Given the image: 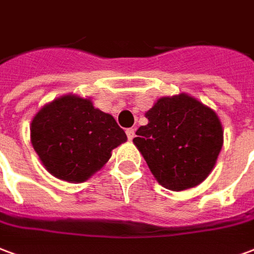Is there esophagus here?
I'll return each instance as SVG.
<instances>
[{
  "mask_svg": "<svg viewBox=\"0 0 254 254\" xmlns=\"http://www.w3.org/2000/svg\"><path fill=\"white\" fill-rule=\"evenodd\" d=\"M127 136L129 140H133V137L136 136V134H134V129H133V127H129V129H127Z\"/></svg>",
  "mask_w": 254,
  "mask_h": 254,
  "instance_id": "obj_1",
  "label": "esophagus"
}]
</instances>
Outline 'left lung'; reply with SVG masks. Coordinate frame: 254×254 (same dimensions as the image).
<instances>
[{
  "label": "left lung",
  "instance_id": "obj_1",
  "mask_svg": "<svg viewBox=\"0 0 254 254\" xmlns=\"http://www.w3.org/2000/svg\"><path fill=\"white\" fill-rule=\"evenodd\" d=\"M134 145L163 187L182 191L202 183L223 144L217 114L190 95L163 97L145 113Z\"/></svg>",
  "mask_w": 254,
  "mask_h": 254
}]
</instances>
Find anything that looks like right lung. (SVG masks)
Segmentation results:
<instances>
[{
    "label": "right lung",
    "mask_w": 254,
    "mask_h": 254,
    "mask_svg": "<svg viewBox=\"0 0 254 254\" xmlns=\"http://www.w3.org/2000/svg\"><path fill=\"white\" fill-rule=\"evenodd\" d=\"M31 141L47 171L65 182H84L127 141L116 120L90 99L64 95L37 113Z\"/></svg>",
    "instance_id": "add662e5"
}]
</instances>
